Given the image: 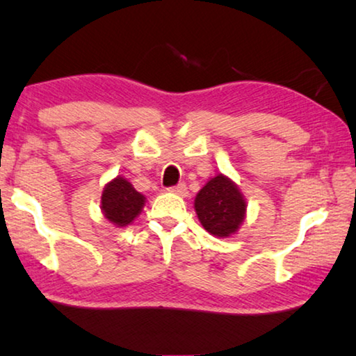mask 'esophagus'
Wrapping results in <instances>:
<instances>
[{
	"label": "esophagus",
	"instance_id": "obj_1",
	"mask_svg": "<svg viewBox=\"0 0 356 356\" xmlns=\"http://www.w3.org/2000/svg\"><path fill=\"white\" fill-rule=\"evenodd\" d=\"M170 191L174 193V195H179V196H182V197L188 195V188H186L185 184H179L176 186H171Z\"/></svg>",
	"mask_w": 356,
	"mask_h": 356
}]
</instances>
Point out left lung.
Here are the masks:
<instances>
[{"label": "left lung", "instance_id": "1", "mask_svg": "<svg viewBox=\"0 0 356 356\" xmlns=\"http://www.w3.org/2000/svg\"><path fill=\"white\" fill-rule=\"evenodd\" d=\"M246 200L231 177L218 172L197 191L195 210L197 220L209 234L227 238L238 232L246 218Z\"/></svg>", "mask_w": 356, "mask_h": 356}]
</instances>
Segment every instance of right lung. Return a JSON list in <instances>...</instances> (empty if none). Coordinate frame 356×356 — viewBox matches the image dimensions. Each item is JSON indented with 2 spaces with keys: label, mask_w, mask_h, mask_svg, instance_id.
Returning <instances> with one entry per match:
<instances>
[{
  "label": "right lung",
  "mask_w": 356,
  "mask_h": 356,
  "mask_svg": "<svg viewBox=\"0 0 356 356\" xmlns=\"http://www.w3.org/2000/svg\"><path fill=\"white\" fill-rule=\"evenodd\" d=\"M146 206V196L135 190L129 179L116 176L104 186L100 196V210L114 227H127Z\"/></svg>",
  "instance_id": "right-lung-1"
}]
</instances>
